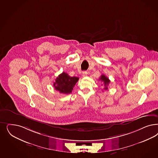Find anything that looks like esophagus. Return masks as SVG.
Wrapping results in <instances>:
<instances>
[{
  "instance_id": "obj_1",
  "label": "esophagus",
  "mask_w": 158,
  "mask_h": 158,
  "mask_svg": "<svg viewBox=\"0 0 158 158\" xmlns=\"http://www.w3.org/2000/svg\"><path fill=\"white\" fill-rule=\"evenodd\" d=\"M87 75H88V73H87V71H84V72L82 73V76L83 77H87Z\"/></svg>"
}]
</instances>
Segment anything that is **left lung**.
<instances>
[{
	"label": "left lung",
	"mask_w": 158,
	"mask_h": 158,
	"mask_svg": "<svg viewBox=\"0 0 158 158\" xmlns=\"http://www.w3.org/2000/svg\"><path fill=\"white\" fill-rule=\"evenodd\" d=\"M99 80H101L103 82V83H104V86H105L104 89L107 90V89H108L107 86H108L109 84V83H110V81L109 80V79L107 77L105 76V75L102 74V76H101V77H100Z\"/></svg>",
	"instance_id": "obj_1"
}]
</instances>
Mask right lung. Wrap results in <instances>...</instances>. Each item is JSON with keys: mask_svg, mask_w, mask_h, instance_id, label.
I'll list each match as a JSON object with an SVG mask.
<instances>
[{"mask_svg": "<svg viewBox=\"0 0 158 158\" xmlns=\"http://www.w3.org/2000/svg\"><path fill=\"white\" fill-rule=\"evenodd\" d=\"M79 78L77 77H70L66 73L63 72L59 75L53 83V87L60 93L70 94Z\"/></svg>", "mask_w": 158, "mask_h": 158, "instance_id": "add662e5", "label": "right lung"}]
</instances>
